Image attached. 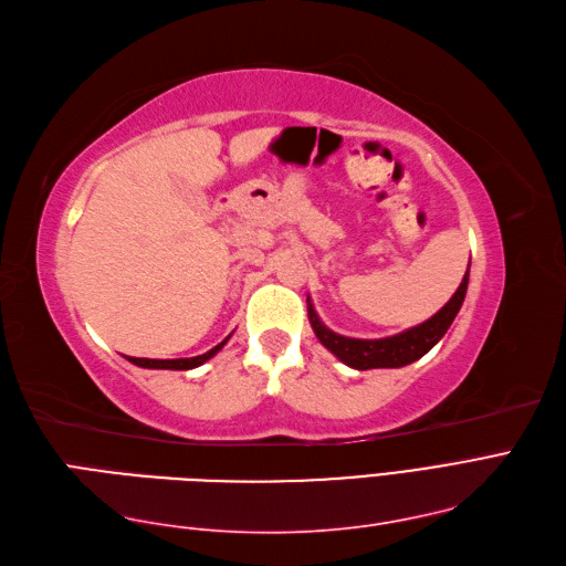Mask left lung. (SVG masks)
I'll return each mask as SVG.
<instances>
[{
	"mask_svg": "<svg viewBox=\"0 0 566 566\" xmlns=\"http://www.w3.org/2000/svg\"><path fill=\"white\" fill-rule=\"evenodd\" d=\"M468 291V271L459 285V291L451 295L447 305L439 310L430 319L412 326L403 334H396L389 338H348L340 336L336 331L322 324L319 314H316L312 300L307 297V316L314 328L316 338L322 340V346L334 353L340 363H346L353 369H377V367H403L420 360V357L432 350L442 336L449 331L451 322L457 319V314L463 305V297Z\"/></svg>",
	"mask_w": 566,
	"mask_h": 566,
	"instance_id": "8db88e82",
	"label": "left lung"
}]
</instances>
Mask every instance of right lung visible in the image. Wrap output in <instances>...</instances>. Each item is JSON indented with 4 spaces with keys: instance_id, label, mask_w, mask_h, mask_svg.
<instances>
[{
    "instance_id": "right-lung-1",
    "label": "right lung",
    "mask_w": 566,
    "mask_h": 566,
    "mask_svg": "<svg viewBox=\"0 0 566 566\" xmlns=\"http://www.w3.org/2000/svg\"><path fill=\"white\" fill-rule=\"evenodd\" d=\"M228 338L223 343H218V346L211 348L209 353L197 355V357H177V360H148V357H127V360L134 363V365H139V367H146V369H195V367L203 365L206 360H211V357L226 346Z\"/></svg>"
}]
</instances>
